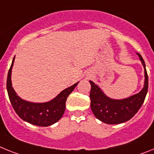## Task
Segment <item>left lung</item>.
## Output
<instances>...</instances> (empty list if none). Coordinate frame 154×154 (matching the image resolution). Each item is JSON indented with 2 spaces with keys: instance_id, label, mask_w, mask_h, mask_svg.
I'll return each instance as SVG.
<instances>
[{
  "instance_id": "8db88e82",
  "label": "left lung",
  "mask_w": 154,
  "mask_h": 154,
  "mask_svg": "<svg viewBox=\"0 0 154 154\" xmlns=\"http://www.w3.org/2000/svg\"><path fill=\"white\" fill-rule=\"evenodd\" d=\"M144 69V85L138 93L123 99H114L107 96L92 81L91 84V109L98 119L106 124H119L130 120L144 102L148 90V75L145 62L141 55L137 53Z\"/></svg>"
}]
</instances>
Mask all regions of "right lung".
Wrapping results in <instances>:
<instances>
[{
	"label": "right lung",
	"mask_w": 154,
	"mask_h": 154,
	"mask_svg": "<svg viewBox=\"0 0 154 154\" xmlns=\"http://www.w3.org/2000/svg\"><path fill=\"white\" fill-rule=\"evenodd\" d=\"M14 57L7 79V90L11 103L16 113L24 121L38 126H48L58 122L65 110V102L69 94L74 90L78 82L58 94L53 99L46 103H32L24 100L15 92L11 83L12 67L14 62Z\"/></svg>",
	"instance_id": "1"
}]
</instances>
